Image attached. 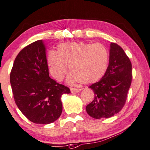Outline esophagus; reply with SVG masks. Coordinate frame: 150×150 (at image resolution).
Instances as JSON below:
<instances>
[{"label": "esophagus", "instance_id": "34e87169", "mask_svg": "<svg viewBox=\"0 0 150 150\" xmlns=\"http://www.w3.org/2000/svg\"><path fill=\"white\" fill-rule=\"evenodd\" d=\"M81 90V88H71V92L72 93H76V92H79Z\"/></svg>", "mask_w": 150, "mask_h": 150}]
</instances>
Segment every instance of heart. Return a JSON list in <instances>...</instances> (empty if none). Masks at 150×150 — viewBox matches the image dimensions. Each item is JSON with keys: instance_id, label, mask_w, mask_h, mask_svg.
<instances>
[{"instance_id": "obj_1", "label": "heart", "mask_w": 150, "mask_h": 150, "mask_svg": "<svg viewBox=\"0 0 150 150\" xmlns=\"http://www.w3.org/2000/svg\"><path fill=\"white\" fill-rule=\"evenodd\" d=\"M109 62L108 50L101 43L67 42L58 45V52H50L47 64L50 74L61 81L70 67L71 83L88 84L98 81L105 75Z\"/></svg>"}]
</instances>
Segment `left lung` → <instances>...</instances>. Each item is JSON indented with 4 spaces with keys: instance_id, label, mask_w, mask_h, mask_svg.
<instances>
[{
    "instance_id": "left-lung-1",
    "label": "left lung",
    "mask_w": 150,
    "mask_h": 150,
    "mask_svg": "<svg viewBox=\"0 0 150 150\" xmlns=\"http://www.w3.org/2000/svg\"><path fill=\"white\" fill-rule=\"evenodd\" d=\"M132 64L124 50L111 43L109 62L105 75L89 88L94 99L86 106L88 114L95 119L108 118L120 112L126 103L132 82Z\"/></svg>"
}]
</instances>
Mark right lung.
<instances>
[{
	"instance_id": "right-lung-1",
	"label": "right lung",
	"mask_w": 150,
	"mask_h": 150,
	"mask_svg": "<svg viewBox=\"0 0 150 150\" xmlns=\"http://www.w3.org/2000/svg\"><path fill=\"white\" fill-rule=\"evenodd\" d=\"M14 100L23 114L33 123L56 121L62 111L61 96L70 89L49 76L46 47L43 40L21 50L10 73Z\"/></svg>"
}]
</instances>
